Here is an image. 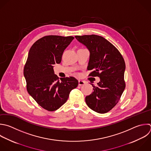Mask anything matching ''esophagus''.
I'll list each match as a JSON object with an SVG mask.
<instances>
[{
    "label": "esophagus",
    "mask_w": 151,
    "mask_h": 151,
    "mask_svg": "<svg viewBox=\"0 0 151 151\" xmlns=\"http://www.w3.org/2000/svg\"><path fill=\"white\" fill-rule=\"evenodd\" d=\"M86 84V81L83 80H78V85L79 86H83Z\"/></svg>",
    "instance_id": "34e87169"
}]
</instances>
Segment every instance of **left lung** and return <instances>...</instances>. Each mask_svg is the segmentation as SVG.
<instances>
[{"label": "left lung", "mask_w": 151, "mask_h": 151, "mask_svg": "<svg viewBox=\"0 0 151 151\" xmlns=\"http://www.w3.org/2000/svg\"><path fill=\"white\" fill-rule=\"evenodd\" d=\"M88 49L90 58L88 70H93L89 76L100 78L93 92L86 97L87 105L99 113L110 111L118 103L125 88L124 59L118 50L104 38L97 35L75 36Z\"/></svg>", "instance_id": "obj_1"}]
</instances>
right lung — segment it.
I'll return each mask as SVG.
<instances>
[{
	"label": "right lung",
	"instance_id": "1",
	"mask_svg": "<svg viewBox=\"0 0 151 151\" xmlns=\"http://www.w3.org/2000/svg\"><path fill=\"white\" fill-rule=\"evenodd\" d=\"M73 37L48 35L37 41L30 48L24 70L28 93L42 108L55 111L67 100L78 81L74 77L58 80L54 74L55 64H60L65 49Z\"/></svg>",
	"mask_w": 151,
	"mask_h": 151
}]
</instances>
